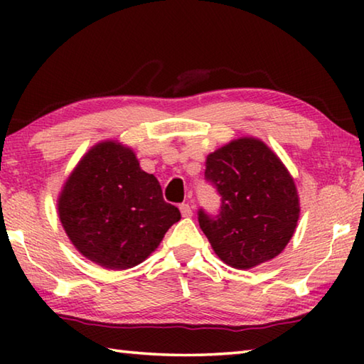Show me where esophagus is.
I'll return each instance as SVG.
<instances>
[{"instance_id": "34e87169", "label": "esophagus", "mask_w": 364, "mask_h": 364, "mask_svg": "<svg viewBox=\"0 0 364 364\" xmlns=\"http://www.w3.org/2000/svg\"><path fill=\"white\" fill-rule=\"evenodd\" d=\"M180 212H181V215L183 217H191V215H193V208H191V205L189 204H181L180 205Z\"/></svg>"}]
</instances>
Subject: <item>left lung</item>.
<instances>
[{"instance_id":"1","label":"left lung","mask_w":364,"mask_h":364,"mask_svg":"<svg viewBox=\"0 0 364 364\" xmlns=\"http://www.w3.org/2000/svg\"><path fill=\"white\" fill-rule=\"evenodd\" d=\"M205 180L221 197L218 215L200 208V230L226 264L249 269L278 257L294 236L300 204L294 178L257 138H239L207 156Z\"/></svg>"}]
</instances>
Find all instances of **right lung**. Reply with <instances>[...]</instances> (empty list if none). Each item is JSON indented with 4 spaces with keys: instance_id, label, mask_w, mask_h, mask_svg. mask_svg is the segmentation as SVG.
I'll use <instances>...</instances> for the list:
<instances>
[{
    "instance_id": "right-lung-1",
    "label": "right lung",
    "mask_w": 364,
    "mask_h": 364,
    "mask_svg": "<svg viewBox=\"0 0 364 364\" xmlns=\"http://www.w3.org/2000/svg\"><path fill=\"white\" fill-rule=\"evenodd\" d=\"M58 210L75 249L107 269L144 262L181 218L164 200L157 178L117 141H102L85 154L64 183Z\"/></svg>"
}]
</instances>
